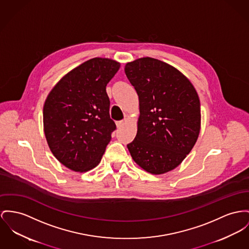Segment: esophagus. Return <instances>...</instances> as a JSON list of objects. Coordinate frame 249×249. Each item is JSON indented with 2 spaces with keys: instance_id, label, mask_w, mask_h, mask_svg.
<instances>
[{
  "instance_id": "1",
  "label": "esophagus",
  "mask_w": 249,
  "mask_h": 249,
  "mask_svg": "<svg viewBox=\"0 0 249 249\" xmlns=\"http://www.w3.org/2000/svg\"><path fill=\"white\" fill-rule=\"evenodd\" d=\"M125 124H126V121H125V120L119 121V122H117L116 123L117 127H118V128H121V127H123Z\"/></svg>"
}]
</instances>
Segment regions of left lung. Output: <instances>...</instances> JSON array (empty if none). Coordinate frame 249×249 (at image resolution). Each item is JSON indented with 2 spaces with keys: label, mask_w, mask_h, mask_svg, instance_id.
Returning <instances> with one entry per match:
<instances>
[{
  "label": "left lung",
  "mask_w": 249,
  "mask_h": 249,
  "mask_svg": "<svg viewBox=\"0 0 249 249\" xmlns=\"http://www.w3.org/2000/svg\"><path fill=\"white\" fill-rule=\"evenodd\" d=\"M124 71L140 104L138 131L127 148L144 171L165 174L182 162L197 141L198 94L182 72L156 58L128 62Z\"/></svg>",
  "instance_id": "obj_1"
}]
</instances>
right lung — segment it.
<instances>
[{"label": "right lung", "mask_w": 249, "mask_h": 249, "mask_svg": "<svg viewBox=\"0 0 249 249\" xmlns=\"http://www.w3.org/2000/svg\"><path fill=\"white\" fill-rule=\"evenodd\" d=\"M94 57L72 69L52 89L43 107V127L55 159L74 172L98 165L116 129L106 87L120 69Z\"/></svg>", "instance_id": "obj_1"}]
</instances>
